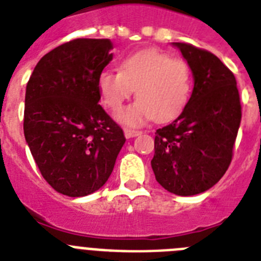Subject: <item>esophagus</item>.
Here are the masks:
<instances>
[{
    "label": "esophagus",
    "mask_w": 261,
    "mask_h": 261,
    "mask_svg": "<svg viewBox=\"0 0 261 261\" xmlns=\"http://www.w3.org/2000/svg\"><path fill=\"white\" fill-rule=\"evenodd\" d=\"M124 133H125V136L128 138H132V137H136V136H138V135H141L142 130H137V129H132V128H125Z\"/></svg>",
    "instance_id": "1"
}]
</instances>
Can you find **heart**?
<instances>
[{
  "instance_id": "heart-1",
  "label": "heart",
  "mask_w": 261,
  "mask_h": 261,
  "mask_svg": "<svg viewBox=\"0 0 261 261\" xmlns=\"http://www.w3.org/2000/svg\"><path fill=\"white\" fill-rule=\"evenodd\" d=\"M192 73L186 60L170 57L158 49H144L126 56L120 71L106 69L98 78L103 102L117 111L136 89V100L117 114L125 125L137 126L150 119L167 121L186 107Z\"/></svg>"
}]
</instances>
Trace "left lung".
<instances>
[{
  "label": "left lung",
  "mask_w": 261,
  "mask_h": 261,
  "mask_svg": "<svg viewBox=\"0 0 261 261\" xmlns=\"http://www.w3.org/2000/svg\"><path fill=\"white\" fill-rule=\"evenodd\" d=\"M192 70V95L176 119L156 129L151 159L155 179L168 192L192 196L208 191L232 159L242 119L232 71L209 50L174 43Z\"/></svg>",
  "instance_id": "left-lung-1"
}]
</instances>
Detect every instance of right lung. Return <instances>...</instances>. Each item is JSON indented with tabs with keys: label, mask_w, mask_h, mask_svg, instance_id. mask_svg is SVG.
Listing matches in <instances>:
<instances>
[{
	"label": "right lung",
	"mask_w": 261,
	"mask_h": 261,
	"mask_svg": "<svg viewBox=\"0 0 261 261\" xmlns=\"http://www.w3.org/2000/svg\"><path fill=\"white\" fill-rule=\"evenodd\" d=\"M110 39H74L40 59L27 82L23 130L41 175L70 197L108 180L123 129L99 105V74L112 60Z\"/></svg>",
	"instance_id": "add662e5"
}]
</instances>
